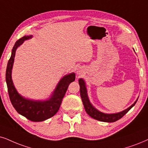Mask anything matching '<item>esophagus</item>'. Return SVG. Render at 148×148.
I'll return each mask as SVG.
<instances>
[{"mask_svg":"<svg viewBox=\"0 0 148 148\" xmlns=\"http://www.w3.org/2000/svg\"><path fill=\"white\" fill-rule=\"evenodd\" d=\"M83 72H84V71L81 68H78L77 69V70H76V74H77V76H81L82 74H83Z\"/></svg>","mask_w":148,"mask_h":148,"instance_id":"obj_1","label":"esophagus"}]
</instances>
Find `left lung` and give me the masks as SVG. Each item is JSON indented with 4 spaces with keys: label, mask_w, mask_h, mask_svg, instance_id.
I'll return each mask as SVG.
<instances>
[{
    "label": "left lung",
    "mask_w": 148,
    "mask_h": 148,
    "mask_svg": "<svg viewBox=\"0 0 148 148\" xmlns=\"http://www.w3.org/2000/svg\"><path fill=\"white\" fill-rule=\"evenodd\" d=\"M78 83H79L80 85V97H81L82 101H83L85 111L87 112L88 115L90 116L91 117H92V118L100 121H104V122H114V121H116L118 120V119H121L125 114L128 113V112L133 107L134 104H136L138 98H138L136 99L135 102H134L131 106H130L128 108H127L126 109L124 110V111L115 113H103V112L100 111L99 110L97 109V108H95L94 106H93V104L90 102L89 97H88L87 89V87H86V83L84 79H83V78H79V80H78Z\"/></svg>",
    "instance_id": "1"
}]
</instances>
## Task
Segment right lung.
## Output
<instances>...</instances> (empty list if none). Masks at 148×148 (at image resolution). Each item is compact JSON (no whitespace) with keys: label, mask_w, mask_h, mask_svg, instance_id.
Segmentation results:
<instances>
[{"label":"right lung","mask_w":148,"mask_h":148,"mask_svg":"<svg viewBox=\"0 0 148 148\" xmlns=\"http://www.w3.org/2000/svg\"><path fill=\"white\" fill-rule=\"evenodd\" d=\"M33 35L24 36L18 40L13 47L12 55L6 70V83L9 98L13 106L18 113L33 121H42L54 116L60 108L61 102L70 84L75 80V73L66 74L61 78L55 90L46 100H32L26 98L18 92L13 83L12 73L17 48Z\"/></svg>","instance_id":"add662e5"}]
</instances>
